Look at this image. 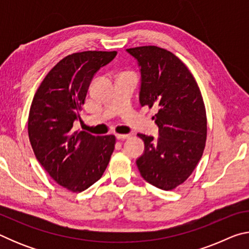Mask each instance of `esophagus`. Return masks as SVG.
<instances>
[{"label": "esophagus", "mask_w": 249, "mask_h": 249, "mask_svg": "<svg viewBox=\"0 0 249 249\" xmlns=\"http://www.w3.org/2000/svg\"><path fill=\"white\" fill-rule=\"evenodd\" d=\"M115 137H116V140H119V141H124V140H126V138H128V135L127 134H116Z\"/></svg>", "instance_id": "34e87169"}]
</instances>
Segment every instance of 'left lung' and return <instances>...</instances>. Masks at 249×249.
Returning <instances> with one entry per match:
<instances>
[{
  "instance_id": "obj_1",
  "label": "left lung",
  "mask_w": 249,
  "mask_h": 249,
  "mask_svg": "<svg viewBox=\"0 0 249 249\" xmlns=\"http://www.w3.org/2000/svg\"><path fill=\"white\" fill-rule=\"evenodd\" d=\"M141 72L140 103L158 109V138L137 134L145 144L136 160L141 176L161 190L187 180L203 154L206 113L197 83L174 53L157 46L126 49Z\"/></svg>"
}]
</instances>
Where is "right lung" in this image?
<instances>
[{"instance_id": "right-lung-1", "label": "right lung", "mask_w": 249, "mask_h": 249, "mask_svg": "<svg viewBox=\"0 0 249 249\" xmlns=\"http://www.w3.org/2000/svg\"><path fill=\"white\" fill-rule=\"evenodd\" d=\"M116 52H82L65 57L46 75L34 95L28 136L36 158L58 184L81 192L107 169L115 136L73 130L94 74Z\"/></svg>"}]
</instances>
